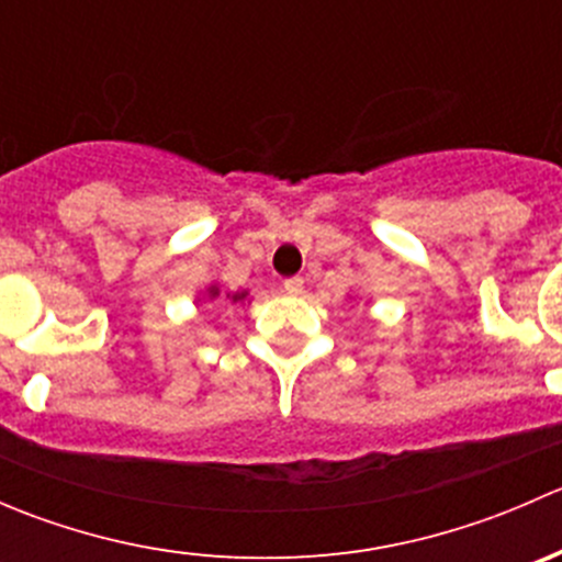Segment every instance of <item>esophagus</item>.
<instances>
[{
	"instance_id": "34e87169",
	"label": "esophagus",
	"mask_w": 562,
	"mask_h": 562,
	"mask_svg": "<svg viewBox=\"0 0 562 562\" xmlns=\"http://www.w3.org/2000/svg\"><path fill=\"white\" fill-rule=\"evenodd\" d=\"M304 291V280L302 277H291V280H285V293L288 296H302Z\"/></svg>"
}]
</instances>
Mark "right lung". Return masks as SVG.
<instances>
[{
	"label": "right lung",
	"instance_id": "add662e5",
	"mask_svg": "<svg viewBox=\"0 0 562 562\" xmlns=\"http://www.w3.org/2000/svg\"><path fill=\"white\" fill-rule=\"evenodd\" d=\"M201 299H206V302H217V299H225V302L236 304V307H241V304L252 302V299H249V291L223 293V291H220V282H209V285L203 288L201 293H198V302H201Z\"/></svg>",
	"mask_w": 562,
	"mask_h": 562
}]
</instances>
